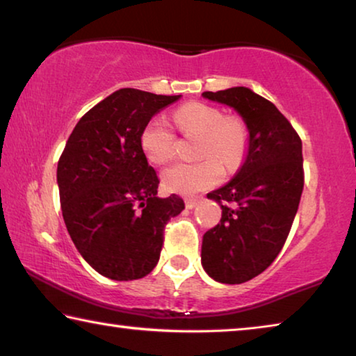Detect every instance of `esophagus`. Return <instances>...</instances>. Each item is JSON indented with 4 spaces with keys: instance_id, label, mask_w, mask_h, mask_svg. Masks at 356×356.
Segmentation results:
<instances>
[{
    "instance_id": "34e87169",
    "label": "esophagus",
    "mask_w": 356,
    "mask_h": 356,
    "mask_svg": "<svg viewBox=\"0 0 356 356\" xmlns=\"http://www.w3.org/2000/svg\"><path fill=\"white\" fill-rule=\"evenodd\" d=\"M198 202H200L198 198H187L185 200V206H187V209H193V207H196Z\"/></svg>"
}]
</instances>
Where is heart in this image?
<instances>
[{
    "mask_svg": "<svg viewBox=\"0 0 356 356\" xmlns=\"http://www.w3.org/2000/svg\"><path fill=\"white\" fill-rule=\"evenodd\" d=\"M176 123L184 133L201 136L198 163H177L161 174L163 187L179 195H193L217 185L223 179V166L228 171L238 169L249 147V129L241 117L228 115L216 106L187 103L176 111ZM140 149L147 160L163 165L174 155L171 127L163 118H154L140 131Z\"/></svg>",
    "mask_w": 356,
    "mask_h": 356,
    "instance_id": "1",
    "label": "heart"
}]
</instances>
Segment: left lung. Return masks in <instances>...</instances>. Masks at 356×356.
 Returning <instances> with one entry per match:
<instances>
[{
	"label": "left lung",
	"instance_id": "obj_1",
	"mask_svg": "<svg viewBox=\"0 0 356 356\" xmlns=\"http://www.w3.org/2000/svg\"><path fill=\"white\" fill-rule=\"evenodd\" d=\"M202 98L233 107L249 129L238 172L207 193L222 207V218L201 247L209 277L244 284L274 261L290 233L304 187L302 144L277 107L250 88L204 92Z\"/></svg>",
	"mask_w": 356,
	"mask_h": 356
}]
</instances>
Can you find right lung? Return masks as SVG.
Here are the masks:
<instances>
[{"instance_id":"right-lung-1","label":"right lung","mask_w":356,"mask_h":356,"mask_svg":"<svg viewBox=\"0 0 356 356\" xmlns=\"http://www.w3.org/2000/svg\"><path fill=\"white\" fill-rule=\"evenodd\" d=\"M177 97L120 88L72 129L56 168L67 233L82 258L112 280H136L160 259L163 229L185 209L180 196H158L155 169L140 131Z\"/></svg>"}]
</instances>
